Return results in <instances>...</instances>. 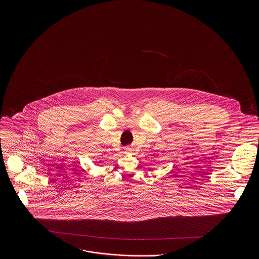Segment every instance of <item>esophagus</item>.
<instances>
[{
	"mask_svg": "<svg viewBox=\"0 0 259 259\" xmlns=\"http://www.w3.org/2000/svg\"><path fill=\"white\" fill-rule=\"evenodd\" d=\"M124 150H125V152H131L132 148H130V147H126V148H124Z\"/></svg>",
	"mask_w": 259,
	"mask_h": 259,
	"instance_id": "esophagus-1",
	"label": "esophagus"
}]
</instances>
